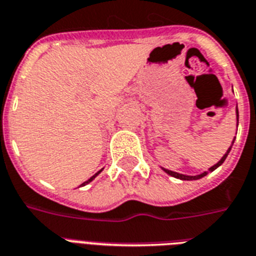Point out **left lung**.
<instances>
[{
    "label": "left lung",
    "mask_w": 256,
    "mask_h": 256,
    "mask_svg": "<svg viewBox=\"0 0 256 256\" xmlns=\"http://www.w3.org/2000/svg\"><path fill=\"white\" fill-rule=\"evenodd\" d=\"M236 120H238V122H239V112H238V108H236ZM232 144H234V142H232ZM231 148H232V146H230L228 150H227V152H226V154H224V156H223V158H222V159L219 160V162H218L216 164H215V166H212V167L210 168L208 171L203 172V174H200V175H198V176L182 175V174H178V172L170 171V170H166V168H164V171L167 172L168 175H171V176H174V178H176V179H182V180H196V179H200V178H203V176L207 175L208 172H212L214 170H216V168L219 167V166H222V164H223V162H224V160H226V158H227V155H228V154H230V150H231Z\"/></svg>",
    "instance_id": "8db88e82"
}]
</instances>
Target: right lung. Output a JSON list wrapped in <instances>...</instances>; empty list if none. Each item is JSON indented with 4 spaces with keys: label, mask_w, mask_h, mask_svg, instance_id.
Wrapping results in <instances>:
<instances>
[{
    "label": "right lung",
    "mask_w": 256,
    "mask_h": 256,
    "mask_svg": "<svg viewBox=\"0 0 256 256\" xmlns=\"http://www.w3.org/2000/svg\"><path fill=\"white\" fill-rule=\"evenodd\" d=\"M100 172H101V171H98V172H97V174H94V175H93V176H92V178H90V179H89V180H88V182H86V183H89V182H92V180H93V179H94V178H96V176H97V175H98V174H100ZM84 184H85V183H84ZM84 184H82V186H84Z\"/></svg>",
    "instance_id": "right-lung-1"
}]
</instances>
